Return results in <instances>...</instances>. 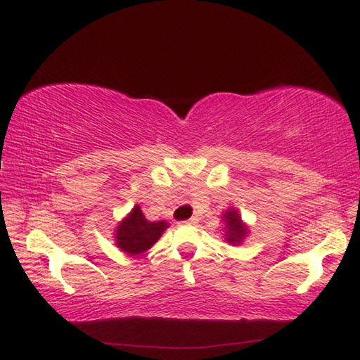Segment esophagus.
Segmentation results:
<instances>
[{
    "instance_id": "obj_1",
    "label": "esophagus",
    "mask_w": 360,
    "mask_h": 360,
    "mask_svg": "<svg viewBox=\"0 0 360 360\" xmlns=\"http://www.w3.org/2000/svg\"><path fill=\"white\" fill-rule=\"evenodd\" d=\"M197 222H198V219L193 216V217H191V219H188V221H186L184 224H187V225H193V224H197Z\"/></svg>"
}]
</instances>
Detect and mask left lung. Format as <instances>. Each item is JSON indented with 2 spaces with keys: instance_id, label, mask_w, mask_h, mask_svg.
Listing matches in <instances>:
<instances>
[{
  "instance_id": "8db88e82",
  "label": "left lung",
  "mask_w": 360,
  "mask_h": 360,
  "mask_svg": "<svg viewBox=\"0 0 360 360\" xmlns=\"http://www.w3.org/2000/svg\"><path fill=\"white\" fill-rule=\"evenodd\" d=\"M222 217V221L225 222V241L230 243V245H241L243 240L249 233V229L241 221L240 211L235 208H229L224 212Z\"/></svg>"
}]
</instances>
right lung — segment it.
Instances as JSON below:
<instances>
[{
	"mask_svg": "<svg viewBox=\"0 0 360 360\" xmlns=\"http://www.w3.org/2000/svg\"><path fill=\"white\" fill-rule=\"evenodd\" d=\"M165 229H168L167 221H148L136 205L115 229V245L129 255H138L154 246Z\"/></svg>",
	"mask_w": 360,
	"mask_h": 360,
	"instance_id": "1",
	"label": "right lung"
}]
</instances>
